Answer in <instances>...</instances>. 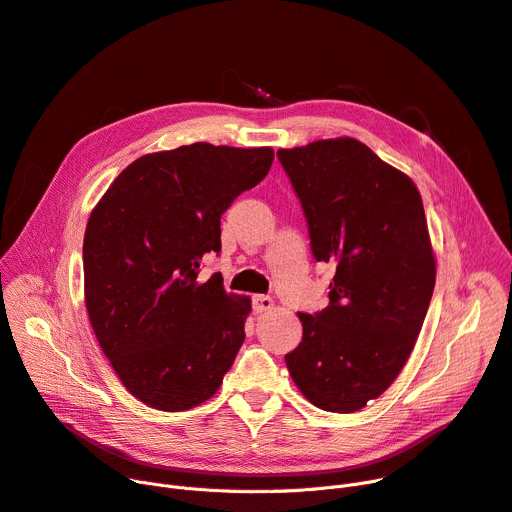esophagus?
<instances>
[{"instance_id": "34e87169", "label": "esophagus", "mask_w": 512, "mask_h": 512, "mask_svg": "<svg viewBox=\"0 0 512 512\" xmlns=\"http://www.w3.org/2000/svg\"><path fill=\"white\" fill-rule=\"evenodd\" d=\"M272 305H274V301L270 297H266V295H254L252 297V309H254V313H258V316H260V313L270 311Z\"/></svg>"}]
</instances>
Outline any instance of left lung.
Returning a JSON list of instances; mask_svg holds the SVG:
<instances>
[{"label":"left lung","mask_w":512,"mask_h":512,"mask_svg":"<svg viewBox=\"0 0 512 512\" xmlns=\"http://www.w3.org/2000/svg\"><path fill=\"white\" fill-rule=\"evenodd\" d=\"M277 155L301 201L313 258L336 264L328 307L297 313L303 338L285 363L313 406L357 412L404 369L435 289L420 192L350 137Z\"/></svg>","instance_id":"obj_1"}]
</instances>
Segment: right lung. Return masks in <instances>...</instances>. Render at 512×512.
Returning <instances> with one entry per match:
<instances>
[{
    "label": "right lung",
    "mask_w": 512,
    "mask_h": 512,
    "mask_svg": "<svg viewBox=\"0 0 512 512\" xmlns=\"http://www.w3.org/2000/svg\"><path fill=\"white\" fill-rule=\"evenodd\" d=\"M270 147L182 145L127 166L84 235V291L100 348L143 404L182 412L207 402L244 344L250 297L205 283L221 252V215L270 170Z\"/></svg>",
    "instance_id": "1"
}]
</instances>
